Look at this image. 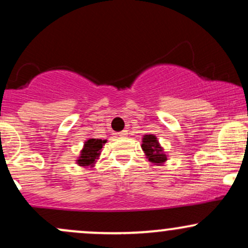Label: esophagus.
<instances>
[{"mask_svg":"<svg viewBox=\"0 0 248 248\" xmlns=\"http://www.w3.org/2000/svg\"><path fill=\"white\" fill-rule=\"evenodd\" d=\"M118 135H119V136H121V138H124V136L128 135V130H122V132L118 133Z\"/></svg>","mask_w":248,"mask_h":248,"instance_id":"obj_1","label":"esophagus"}]
</instances>
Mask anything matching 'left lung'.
<instances>
[{"label": "left lung", "instance_id": "obj_1", "mask_svg": "<svg viewBox=\"0 0 248 248\" xmlns=\"http://www.w3.org/2000/svg\"><path fill=\"white\" fill-rule=\"evenodd\" d=\"M142 149L146 153L147 158L150 162L156 164H162L163 162L167 161V155L163 153V149L158 144L157 139L156 136L152 135H144L142 139Z\"/></svg>", "mask_w": 248, "mask_h": 248}]
</instances>
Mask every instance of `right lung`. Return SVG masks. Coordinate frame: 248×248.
Returning <instances> with one entry per match:
<instances>
[{"label":"right lung","mask_w":248,"mask_h":248,"mask_svg":"<svg viewBox=\"0 0 248 248\" xmlns=\"http://www.w3.org/2000/svg\"><path fill=\"white\" fill-rule=\"evenodd\" d=\"M104 143H106V140H100V139H90V140H87L81 150L80 157L77 160V163L81 167H93L95 160L100 155Z\"/></svg>","instance_id":"right-lung-1"}]
</instances>
